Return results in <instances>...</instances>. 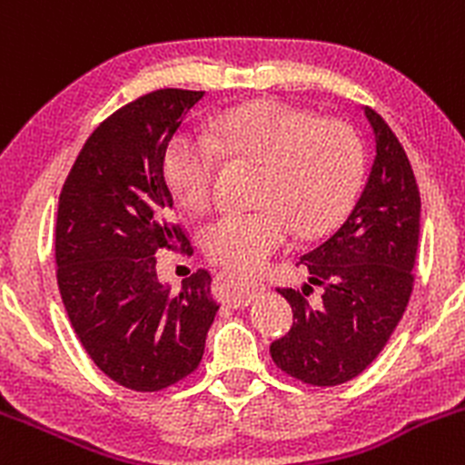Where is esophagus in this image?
Listing matches in <instances>:
<instances>
[{
	"label": "esophagus",
	"instance_id": "1",
	"mask_svg": "<svg viewBox=\"0 0 465 465\" xmlns=\"http://www.w3.org/2000/svg\"><path fill=\"white\" fill-rule=\"evenodd\" d=\"M222 282L223 289L222 293H219V300L234 306V309L248 306L255 300V295L260 293V291H264V284H260V282H246L239 275H234V272H223Z\"/></svg>",
	"mask_w": 465,
	"mask_h": 465
}]
</instances>
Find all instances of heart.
<instances>
[{
  "label": "heart",
  "instance_id": "1",
  "mask_svg": "<svg viewBox=\"0 0 465 465\" xmlns=\"http://www.w3.org/2000/svg\"><path fill=\"white\" fill-rule=\"evenodd\" d=\"M219 147L266 163L252 213H228L203 234L217 264L255 272L295 237H318L344 219L365 179V147L349 123L315 118L280 100H255L223 112L213 138L179 134L165 152V176L181 205L213 203Z\"/></svg>",
  "mask_w": 465,
  "mask_h": 465
}]
</instances>
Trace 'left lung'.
Segmentation results:
<instances>
[{"label":"left lung","mask_w":465,"mask_h":465,"mask_svg":"<svg viewBox=\"0 0 465 465\" xmlns=\"http://www.w3.org/2000/svg\"><path fill=\"white\" fill-rule=\"evenodd\" d=\"M365 116L376 136L370 179L342 226L300 260L323 298L308 300L314 285L277 289L293 309V327L271 344V358L306 385L336 387L362 374L394 333L414 289L419 185L396 134L371 107Z\"/></svg>","instance_id":"8db88e82"}]
</instances>
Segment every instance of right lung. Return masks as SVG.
<instances>
[{
    "instance_id": "right-lung-1",
    "label": "right lung",
    "mask_w": 465,
    "mask_h": 465,
    "mask_svg": "<svg viewBox=\"0 0 465 465\" xmlns=\"http://www.w3.org/2000/svg\"><path fill=\"white\" fill-rule=\"evenodd\" d=\"M205 91L159 89L100 123L60 193L57 286L84 351L118 385L159 391L199 367L219 304L208 271L172 293L156 252L185 248L174 223L165 152Z\"/></svg>"
}]
</instances>
